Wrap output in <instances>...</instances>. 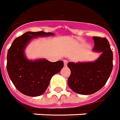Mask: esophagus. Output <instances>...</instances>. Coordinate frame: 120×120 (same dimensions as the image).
Segmentation results:
<instances>
[{
	"instance_id": "obj_1",
	"label": "esophagus",
	"mask_w": 120,
	"mask_h": 120,
	"mask_svg": "<svg viewBox=\"0 0 120 120\" xmlns=\"http://www.w3.org/2000/svg\"><path fill=\"white\" fill-rule=\"evenodd\" d=\"M63 61H64V67H67V64H68V61H67V60H64Z\"/></svg>"
}]
</instances>
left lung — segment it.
I'll return each mask as SVG.
<instances>
[{
    "label": "left lung",
    "mask_w": 120,
    "mask_h": 120,
    "mask_svg": "<svg viewBox=\"0 0 120 120\" xmlns=\"http://www.w3.org/2000/svg\"><path fill=\"white\" fill-rule=\"evenodd\" d=\"M93 39V50L102 52L98 60L89 63L70 62L67 64L71 71L68 85L78 94L89 95L98 91L107 83L112 70L113 53L108 40L100 37Z\"/></svg>",
    "instance_id": "obj_1"
}]
</instances>
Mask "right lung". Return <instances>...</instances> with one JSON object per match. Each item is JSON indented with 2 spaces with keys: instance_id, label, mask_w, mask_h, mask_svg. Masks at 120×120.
Listing matches in <instances>:
<instances>
[{
  "instance_id": "obj_1",
  "label": "right lung",
  "mask_w": 120,
  "mask_h": 120,
  "mask_svg": "<svg viewBox=\"0 0 120 120\" xmlns=\"http://www.w3.org/2000/svg\"><path fill=\"white\" fill-rule=\"evenodd\" d=\"M52 35L53 34L43 31H28L17 37L8 51L6 68L8 75L16 89L24 95H42L48 88L52 77L60 72L64 66L63 61L50 62L40 59L31 61L24 56V48L31 39Z\"/></svg>"
}]
</instances>
